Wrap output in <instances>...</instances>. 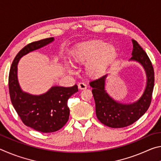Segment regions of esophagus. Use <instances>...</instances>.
Segmentation results:
<instances>
[{
	"label": "esophagus",
	"instance_id": "34e87169",
	"mask_svg": "<svg viewBox=\"0 0 161 161\" xmlns=\"http://www.w3.org/2000/svg\"><path fill=\"white\" fill-rule=\"evenodd\" d=\"M78 88L81 89V90H83V89H86L87 88V86L84 83L80 82L78 84Z\"/></svg>",
	"mask_w": 161,
	"mask_h": 161
}]
</instances>
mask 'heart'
Masks as SVG:
<instances>
[{
  "label": "heart",
  "instance_id": "1",
  "mask_svg": "<svg viewBox=\"0 0 161 161\" xmlns=\"http://www.w3.org/2000/svg\"><path fill=\"white\" fill-rule=\"evenodd\" d=\"M118 51L115 46L102 40H89L81 43L71 53L72 60L79 64H86V74L90 77H100L115 62ZM69 72H72L68 67Z\"/></svg>",
  "mask_w": 161,
  "mask_h": 161
}]
</instances>
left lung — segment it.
Listing matches in <instances>:
<instances>
[{"label":"left lung","instance_id":"8db88e82","mask_svg":"<svg viewBox=\"0 0 161 161\" xmlns=\"http://www.w3.org/2000/svg\"><path fill=\"white\" fill-rule=\"evenodd\" d=\"M132 57L129 61L137 62L142 65L146 75V86L143 93L136 102L123 103L114 100L105 89L108 74L92 81L96 114L101 123L111 128H124L138 121L150 107L154 86V70L151 60L139 44L132 40Z\"/></svg>","mask_w":161,"mask_h":161}]
</instances>
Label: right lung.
<instances>
[{
	"label": "right lung",
	"instance_id": "right-lung-1",
	"mask_svg": "<svg viewBox=\"0 0 161 161\" xmlns=\"http://www.w3.org/2000/svg\"><path fill=\"white\" fill-rule=\"evenodd\" d=\"M53 41L54 37L46 38L24 47L13 62L8 78L10 100L16 112L27 126L42 133L57 131L67 123L69 116L67 101L78 92L77 85L71 87L54 86L40 95L27 93L22 90L18 82V64L22 57Z\"/></svg>",
	"mask_w": 161,
	"mask_h": 161
}]
</instances>
